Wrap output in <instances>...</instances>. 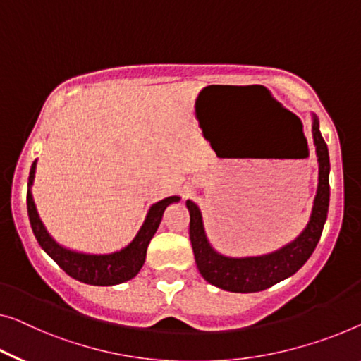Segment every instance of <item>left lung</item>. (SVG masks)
Instances as JSON below:
<instances>
[{
  "label": "left lung",
  "mask_w": 361,
  "mask_h": 361,
  "mask_svg": "<svg viewBox=\"0 0 361 361\" xmlns=\"http://www.w3.org/2000/svg\"><path fill=\"white\" fill-rule=\"evenodd\" d=\"M313 141L318 155V190L311 209L310 222L297 238L281 250L262 256L230 257L220 255L209 243L204 230L202 214L192 201H186L190 211V240L196 266L201 276L215 287L235 293H252L266 290L293 276L310 259L321 238L329 209V152L319 131V120L313 113Z\"/></svg>",
  "instance_id": "8db88e82"
}]
</instances>
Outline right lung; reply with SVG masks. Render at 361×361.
Returning a JSON list of instances; mask_svg holds the SVG:
<instances>
[{"instance_id": "add662e5", "label": "right lung", "mask_w": 361, "mask_h": 361, "mask_svg": "<svg viewBox=\"0 0 361 361\" xmlns=\"http://www.w3.org/2000/svg\"><path fill=\"white\" fill-rule=\"evenodd\" d=\"M35 169L37 160L30 166L29 183H27V212H29L32 232H34L42 250L68 276H71L79 282L105 287V285H118L136 277L137 272L144 266V261H146L147 246L155 232H157L165 209L170 204L178 202L180 196H170L152 204L137 235L123 250L110 252V255H89V252H80L66 248V246L58 243L56 240H53V236L47 232L45 225L42 224L39 212H37L30 190L35 180Z\"/></svg>"}]
</instances>
